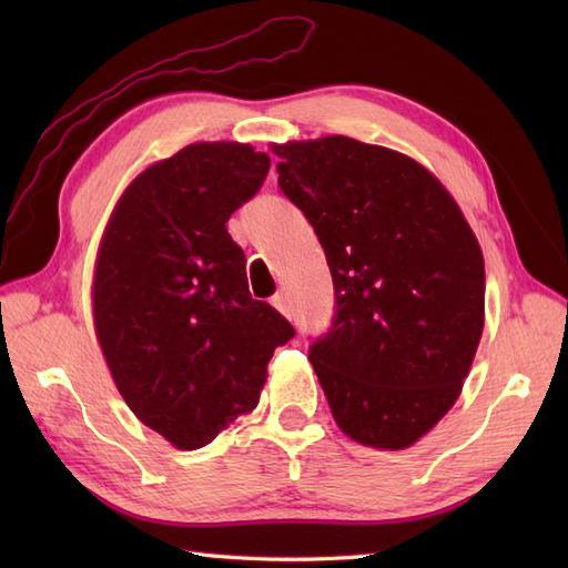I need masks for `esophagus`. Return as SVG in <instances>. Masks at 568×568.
<instances>
[{"mask_svg":"<svg viewBox=\"0 0 568 568\" xmlns=\"http://www.w3.org/2000/svg\"><path fill=\"white\" fill-rule=\"evenodd\" d=\"M271 303H273V307H275L277 312H281V315L291 317V303H287V295H285V293H275Z\"/></svg>","mask_w":568,"mask_h":568,"instance_id":"obj_1","label":"esophagus"}]
</instances>
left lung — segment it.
Masks as SVG:
<instances>
[{
  "label": "left lung",
  "instance_id": "1",
  "mask_svg": "<svg viewBox=\"0 0 568 568\" xmlns=\"http://www.w3.org/2000/svg\"><path fill=\"white\" fill-rule=\"evenodd\" d=\"M277 185L334 281L310 364L336 425L405 449L449 413L484 332V253L454 197L403 153L348 136L291 141Z\"/></svg>",
  "mask_w": 568,
  "mask_h": 568
}]
</instances>
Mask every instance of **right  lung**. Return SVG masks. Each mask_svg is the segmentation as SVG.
Here are the masks:
<instances>
[{"label": "right lung", "instance_id": "obj_1", "mask_svg": "<svg viewBox=\"0 0 568 568\" xmlns=\"http://www.w3.org/2000/svg\"><path fill=\"white\" fill-rule=\"evenodd\" d=\"M271 159L246 143H192L119 200L94 271V329L119 393L178 449H200L258 405L293 324L253 300L226 222Z\"/></svg>", "mask_w": 568, "mask_h": 568}]
</instances>
